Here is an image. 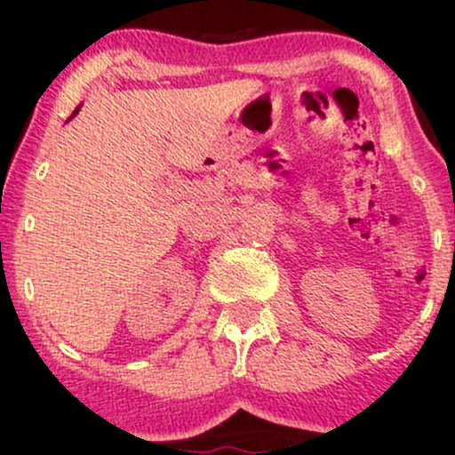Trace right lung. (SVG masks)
Segmentation results:
<instances>
[{"mask_svg": "<svg viewBox=\"0 0 455 455\" xmlns=\"http://www.w3.org/2000/svg\"><path fill=\"white\" fill-rule=\"evenodd\" d=\"M78 111H81V107H76V108H75V113H72V117H75V115H76ZM72 117H70V119H72Z\"/></svg>", "mask_w": 455, "mask_h": 455, "instance_id": "1", "label": "right lung"}]
</instances>
